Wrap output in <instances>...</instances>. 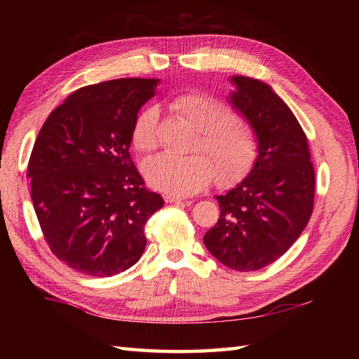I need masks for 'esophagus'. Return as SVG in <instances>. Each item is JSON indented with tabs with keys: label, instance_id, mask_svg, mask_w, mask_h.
<instances>
[{
	"label": "esophagus",
	"instance_id": "obj_1",
	"mask_svg": "<svg viewBox=\"0 0 359 359\" xmlns=\"http://www.w3.org/2000/svg\"><path fill=\"white\" fill-rule=\"evenodd\" d=\"M165 201L168 203H173V202H182V201H187L184 196H177V194H166Z\"/></svg>",
	"mask_w": 359,
	"mask_h": 359
}]
</instances>
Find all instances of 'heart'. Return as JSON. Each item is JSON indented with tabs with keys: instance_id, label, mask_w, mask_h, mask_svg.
<instances>
[{
	"instance_id": "1",
	"label": "heart",
	"mask_w": 359,
	"mask_h": 359,
	"mask_svg": "<svg viewBox=\"0 0 359 359\" xmlns=\"http://www.w3.org/2000/svg\"><path fill=\"white\" fill-rule=\"evenodd\" d=\"M168 103L172 111L199 128L198 148H202L213 163L202 154H157L145 165V175L151 186L186 196L208 186L214 178L215 165L217 180L222 184L243 175L256 153V136L245 119L222 102L198 91L178 93ZM132 136L135 147L140 151L148 153L157 148L158 109L156 106H147L137 115Z\"/></svg>"
}]
</instances>
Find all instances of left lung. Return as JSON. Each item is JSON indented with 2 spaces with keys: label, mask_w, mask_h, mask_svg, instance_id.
Masks as SVG:
<instances>
[{
  "label": "left lung",
  "mask_w": 359,
  "mask_h": 359,
  "mask_svg": "<svg viewBox=\"0 0 359 359\" xmlns=\"http://www.w3.org/2000/svg\"><path fill=\"white\" fill-rule=\"evenodd\" d=\"M233 109L257 139V158L248 175L224 196H215L220 219L203 244L223 265L257 271L283 256L310 220L314 168L307 136L269 85L232 76Z\"/></svg>",
  "instance_id": "obj_1"
}]
</instances>
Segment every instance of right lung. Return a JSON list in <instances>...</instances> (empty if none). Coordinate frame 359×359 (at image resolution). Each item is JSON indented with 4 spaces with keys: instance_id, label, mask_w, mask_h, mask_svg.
<instances>
[{
    "instance_id": "add662e5",
    "label": "right lung",
    "mask_w": 359,
    "mask_h": 359,
    "mask_svg": "<svg viewBox=\"0 0 359 359\" xmlns=\"http://www.w3.org/2000/svg\"><path fill=\"white\" fill-rule=\"evenodd\" d=\"M157 82L123 78L79 88L50 112L32 147L28 177L43 236L78 273L112 277L133 266L147 222L165 205L128 153Z\"/></svg>"
}]
</instances>
